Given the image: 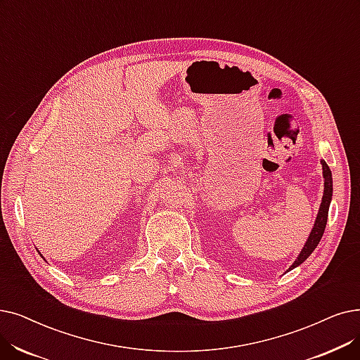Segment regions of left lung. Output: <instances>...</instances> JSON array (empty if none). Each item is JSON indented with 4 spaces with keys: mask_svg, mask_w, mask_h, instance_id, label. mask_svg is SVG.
Returning <instances> with one entry per match:
<instances>
[{
    "mask_svg": "<svg viewBox=\"0 0 360 360\" xmlns=\"http://www.w3.org/2000/svg\"><path fill=\"white\" fill-rule=\"evenodd\" d=\"M322 165V175H323V195H322V202H321V207L316 216V221L314 224V228L310 231V236L304 244V247L302 248L300 255L297 256V259L294 260V263L290 266L288 271L300 266V264L314 253V250L318 247L322 236H323V231L326 226V219H328V210H330V205H331V200H333V174L330 167L325 163V160H321Z\"/></svg>",
    "mask_w": 360,
    "mask_h": 360,
    "instance_id": "left-lung-1",
    "label": "left lung"
}]
</instances>
